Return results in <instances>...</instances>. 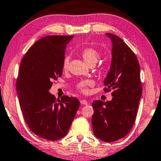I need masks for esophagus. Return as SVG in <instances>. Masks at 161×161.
Returning <instances> with one entry per match:
<instances>
[{"instance_id": "obj_1", "label": "esophagus", "mask_w": 161, "mask_h": 161, "mask_svg": "<svg viewBox=\"0 0 161 161\" xmlns=\"http://www.w3.org/2000/svg\"><path fill=\"white\" fill-rule=\"evenodd\" d=\"M80 103L81 104H85V105H86V104H88L87 101H86V99H81V100H80Z\"/></svg>"}]
</instances>
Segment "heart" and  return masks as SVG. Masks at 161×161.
Instances as JSON below:
<instances>
[{
	"label": "heart",
	"instance_id": "1",
	"mask_svg": "<svg viewBox=\"0 0 161 161\" xmlns=\"http://www.w3.org/2000/svg\"><path fill=\"white\" fill-rule=\"evenodd\" d=\"M81 55L84 61H85V62L89 66L95 64L99 58V53L98 52V51L96 50L95 48L92 47H86L84 48V49L81 51ZM69 63V58L68 57H66L63 62V68L64 69H67L68 68ZM92 85L93 81L92 80H83L78 84L77 88L81 92L86 93L88 91V86Z\"/></svg>",
	"mask_w": 161,
	"mask_h": 161
}]
</instances>
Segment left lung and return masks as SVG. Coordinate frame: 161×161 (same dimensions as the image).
I'll use <instances>...</instances> for the list:
<instances>
[{"label":"left lung","mask_w":161,"mask_h":161,"mask_svg":"<svg viewBox=\"0 0 161 161\" xmlns=\"http://www.w3.org/2000/svg\"><path fill=\"white\" fill-rule=\"evenodd\" d=\"M111 40L110 68L104 91L114 90L111 101L94 100L92 125L94 135L104 142L117 141L126 136L136 120L142 96L140 64L136 54L116 35L105 34Z\"/></svg>","instance_id":"1"}]
</instances>
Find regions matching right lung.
Here are the masks:
<instances>
[{
    "label": "right lung",
    "mask_w": 161,
    "mask_h": 161,
    "mask_svg": "<svg viewBox=\"0 0 161 161\" xmlns=\"http://www.w3.org/2000/svg\"><path fill=\"white\" fill-rule=\"evenodd\" d=\"M74 36H47L38 40L22 58L16 82L23 116L31 130L42 138L64 137L80 107L76 97L57 99L49 90L62 75L67 45Z\"/></svg>",
    "instance_id": "1"
}]
</instances>
